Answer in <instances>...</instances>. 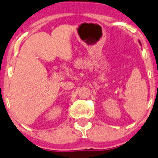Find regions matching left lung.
<instances>
[{
    "instance_id": "left-lung-1",
    "label": "left lung",
    "mask_w": 158,
    "mask_h": 158,
    "mask_svg": "<svg viewBox=\"0 0 158 158\" xmlns=\"http://www.w3.org/2000/svg\"><path fill=\"white\" fill-rule=\"evenodd\" d=\"M139 43H140V41H139ZM140 44H141V43H140Z\"/></svg>"
}]
</instances>
